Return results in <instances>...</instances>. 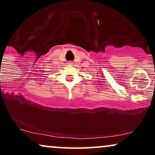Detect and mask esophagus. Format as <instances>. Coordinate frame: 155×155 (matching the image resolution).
<instances>
[{"label": "esophagus", "instance_id": "34e87169", "mask_svg": "<svg viewBox=\"0 0 155 155\" xmlns=\"http://www.w3.org/2000/svg\"><path fill=\"white\" fill-rule=\"evenodd\" d=\"M72 63L71 62H68V65H72Z\"/></svg>", "mask_w": 155, "mask_h": 155}]
</instances>
